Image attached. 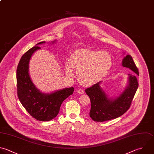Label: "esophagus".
<instances>
[{
	"label": "esophagus",
	"instance_id": "obj_1",
	"mask_svg": "<svg viewBox=\"0 0 154 154\" xmlns=\"http://www.w3.org/2000/svg\"><path fill=\"white\" fill-rule=\"evenodd\" d=\"M78 93H79V94H84V91L82 89H79V90H78Z\"/></svg>",
	"mask_w": 154,
	"mask_h": 154
}]
</instances>
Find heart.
<instances>
[{
	"label": "heart",
	"instance_id": "b5f03b06",
	"mask_svg": "<svg viewBox=\"0 0 154 154\" xmlns=\"http://www.w3.org/2000/svg\"><path fill=\"white\" fill-rule=\"evenodd\" d=\"M112 63V57L108 52L81 49L71 55L69 64L66 66V72L71 75L72 67L78 72V77L81 82L91 85L108 73Z\"/></svg>",
	"mask_w": 154,
	"mask_h": 154
}]
</instances>
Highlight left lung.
<instances>
[{"label": "left lung", "mask_w": 154, "mask_h": 154, "mask_svg": "<svg viewBox=\"0 0 154 154\" xmlns=\"http://www.w3.org/2000/svg\"><path fill=\"white\" fill-rule=\"evenodd\" d=\"M122 66L131 69L134 75H139L132 57L127 55L123 60ZM134 75L129 74V84L125 90L114 99L107 97L100 87L101 82L94 84L85 90L91 102L90 116L95 122H104L117 118L129 108L134 95L138 87V83Z\"/></svg>", "instance_id": "obj_1"}]
</instances>
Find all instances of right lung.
I'll use <instances>...</instances> for the list:
<instances>
[{
    "label": "right lung",
    "instance_id": "add662e5",
    "mask_svg": "<svg viewBox=\"0 0 154 154\" xmlns=\"http://www.w3.org/2000/svg\"><path fill=\"white\" fill-rule=\"evenodd\" d=\"M31 48L22 57L17 69V96L28 112L34 119L43 122L51 120L58 114L63 102L74 91L73 87L64 88L51 94L41 93L32 83L29 75V63L33 53L40 48Z\"/></svg>",
    "mask_w": 154,
    "mask_h": 154
}]
</instances>
